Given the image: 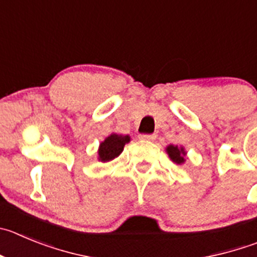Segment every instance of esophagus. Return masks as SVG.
I'll return each mask as SVG.
<instances>
[{"label":"esophagus","mask_w":257,"mask_h":257,"mask_svg":"<svg viewBox=\"0 0 257 257\" xmlns=\"http://www.w3.org/2000/svg\"><path fill=\"white\" fill-rule=\"evenodd\" d=\"M140 140L141 141H155L156 136L155 134H141Z\"/></svg>","instance_id":"obj_1"}]
</instances>
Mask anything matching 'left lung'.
I'll list each match as a JSON object with an SVG mask.
<instances>
[{
	"label": "left lung",
	"mask_w": 257,
	"mask_h": 257,
	"mask_svg": "<svg viewBox=\"0 0 257 257\" xmlns=\"http://www.w3.org/2000/svg\"><path fill=\"white\" fill-rule=\"evenodd\" d=\"M166 153L169 155L170 160L176 165H184L186 161V151L183 146L169 145L166 147Z\"/></svg>",
	"instance_id": "obj_1"
}]
</instances>
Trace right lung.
I'll return each mask as SVG.
<instances>
[{"mask_svg":"<svg viewBox=\"0 0 257 257\" xmlns=\"http://www.w3.org/2000/svg\"><path fill=\"white\" fill-rule=\"evenodd\" d=\"M131 142V137L121 136L117 133H111L100 143L97 150V160L100 162L112 161L114 158L120 155L124 150V146Z\"/></svg>","mask_w":257,"mask_h":257,"instance_id":"1","label":"right lung"}]
</instances>
